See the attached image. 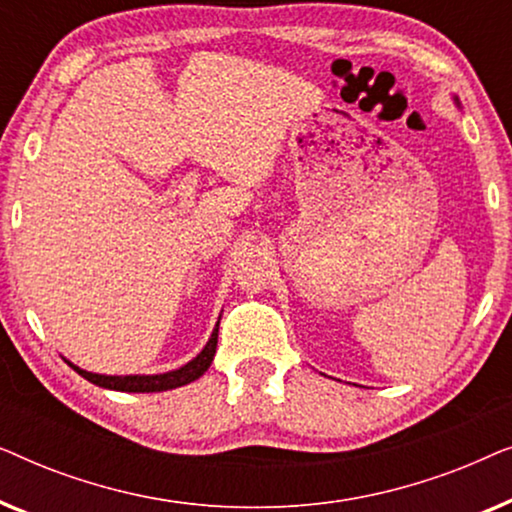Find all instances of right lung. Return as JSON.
<instances>
[{
	"mask_svg": "<svg viewBox=\"0 0 512 512\" xmlns=\"http://www.w3.org/2000/svg\"><path fill=\"white\" fill-rule=\"evenodd\" d=\"M216 338H219V326L214 328L212 338L205 345V349L195 356L191 363H186L184 368L172 370V373H163V375H95V373H86V370L72 366L76 373L81 377H86L88 382L97 384V387L104 389H116V391H139V394H149V391H167V389H177L181 384H188L205 373L212 363L214 354H216Z\"/></svg>",
	"mask_w": 512,
	"mask_h": 512,
	"instance_id": "add662e5",
	"label": "right lung"
}]
</instances>
